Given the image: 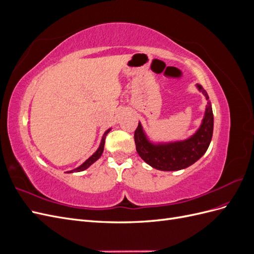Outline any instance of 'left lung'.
I'll return each mask as SVG.
<instances>
[{"mask_svg": "<svg viewBox=\"0 0 254 254\" xmlns=\"http://www.w3.org/2000/svg\"><path fill=\"white\" fill-rule=\"evenodd\" d=\"M196 88L204 95L207 104L205 105L200 126L187 139L168 142L153 141L139 122L134 131L136 151L146 163L156 170L163 172L184 170L197 162L209 148L214 127L212 105L206 91L200 84H196Z\"/></svg>", "mask_w": 254, "mask_h": 254, "instance_id": "obj_1", "label": "left lung"}]
</instances>
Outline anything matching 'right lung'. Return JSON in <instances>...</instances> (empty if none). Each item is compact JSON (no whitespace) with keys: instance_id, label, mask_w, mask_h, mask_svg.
Segmentation results:
<instances>
[{"instance_id":"obj_1","label":"right lung","mask_w":254,"mask_h":254,"mask_svg":"<svg viewBox=\"0 0 254 254\" xmlns=\"http://www.w3.org/2000/svg\"><path fill=\"white\" fill-rule=\"evenodd\" d=\"M112 128H109V129H107L106 131H105V133L103 134V136H102V140H101V143H99V146H98V148L96 149V151L93 153V155H92L91 157H89L86 161H84V162L81 164V165H79L78 167H76V168H74V170H72V171H68V172H66L67 174H72V173H78V172H82V171H84V170H87L88 167H90L92 164H93L94 162H96V161L102 157V155H103V152H104V147H105V140H106V136H107V134H108L109 132H110V130H111Z\"/></svg>"}]
</instances>
